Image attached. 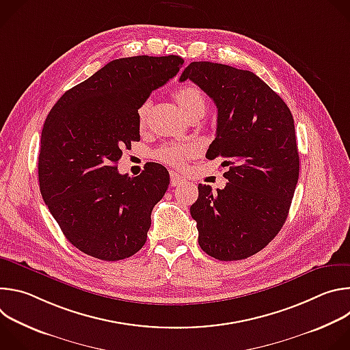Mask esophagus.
Masks as SVG:
<instances>
[{
	"label": "esophagus",
	"mask_w": 350,
	"mask_h": 350,
	"mask_svg": "<svg viewBox=\"0 0 350 350\" xmlns=\"http://www.w3.org/2000/svg\"><path fill=\"white\" fill-rule=\"evenodd\" d=\"M183 183H185V178H183L180 174L177 173H170V184L173 187H177V185H181Z\"/></svg>",
	"instance_id": "esophagus-1"
}]
</instances>
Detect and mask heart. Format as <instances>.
<instances>
[{
	"label": "heart",
	"instance_id": "1",
	"mask_svg": "<svg viewBox=\"0 0 350 350\" xmlns=\"http://www.w3.org/2000/svg\"><path fill=\"white\" fill-rule=\"evenodd\" d=\"M174 101L177 107L181 109V112L189 119H199L202 118L208 108V101L205 94L195 85H185L178 88L174 95ZM149 108H151V103H144L138 108V123L139 126H144L148 118ZM192 154V148L185 144H166L162 145L159 149H157L155 157L161 162L170 165L173 167H181L185 159Z\"/></svg>",
	"mask_w": 350,
	"mask_h": 350
}]
</instances>
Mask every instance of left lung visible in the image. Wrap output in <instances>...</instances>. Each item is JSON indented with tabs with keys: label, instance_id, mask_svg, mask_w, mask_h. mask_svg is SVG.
<instances>
[{
	"label": "left lung",
	"instance_id": "1",
	"mask_svg": "<svg viewBox=\"0 0 350 350\" xmlns=\"http://www.w3.org/2000/svg\"><path fill=\"white\" fill-rule=\"evenodd\" d=\"M216 104L217 131L208 159L226 158L223 189L198 185L191 206L202 251L217 260L258 254L284 226L299 177L293 118L262 79L213 62H191L180 76Z\"/></svg>",
	"mask_w": 350,
	"mask_h": 350
}]
</instances>
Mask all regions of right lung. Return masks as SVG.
I'll return each instance as SVG.
<instances>
[{
  "label": "right lung",
  "instance_id": "add662e5",
  "mask_svg": "<svg viewBox=\"0 0 350 350\" xmlns=\"http://www.w3.org/2000/svg\"><path fill=\"white\" fill-rule=\"evenodd\" d=\"M183 64L177 55L115 59L68 90L48 113L40 142V191L79 251L115 262L144 246L169 172L152 162L129 177L116 165L122 149L139 141L138 108Z\"/></svg>",
  "mask_w": 350,
  "mask_h": 350
}]
</instances>
